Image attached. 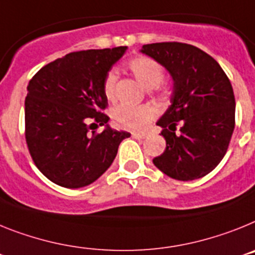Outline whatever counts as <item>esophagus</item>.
Masks as SVG:
<instances>
[{
	"instance_id": "34e87169",
	"label": "esophagus",
	"mask_w": 255,
	"mask_h": 255,
	"mask_svg": "<svg viewBox=\"0 0 255 255\" xmlns=\"http://www.w3.org/2000/svg\"><path fill=\"white\" fill-rule=\"evenodd\" d=\"M130 136L133 137V138H136V140H142V138H145V134L136 133V132H133V133L130 134Z\"/></svg>"
}]
</instances>
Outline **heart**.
<instances>
[{"label": "heart", "instance_id": "b5f03b06", "mask_svg": "<svg viewBox=\"0 0 255 255\" xmlns=\"http://www.w3.org/2000/svg\"><path fill=\"white\" fill-rule=\"evenodd\" d=\"M127 68L134 78L147 90L156 88L164 79V72L156 61L147 56H136L127 63ZM117 73L110 70L104 79V94L108 100L115 99L117 88ZM158 110L152 105L133 106L121 104L113 110V121L122 129L142 132L156 118Z\"/></svg>", "mask_w": 255, "mask_h": 255}]
</instances>
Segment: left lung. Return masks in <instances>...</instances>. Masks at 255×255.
<instances>
[{
	"label": "left lung",
	"instance_id": "1",
	"mask_svg": "<svg viewBox=\"0 0 255 255\" xmlns=\"http://www.w3.org/2000/svg\"><path fill=\"white\" fill-rule=\"evenodd\" d=\"M142 54L173 78L170 106L156 125L165 151L152 163L178 181L207 176L220 164L235 128V96L221 65L200 48L181 42L143 45Z\"/></svg>",
	"mask_w": 255,
	"mask_h": 255
}]
</instances>
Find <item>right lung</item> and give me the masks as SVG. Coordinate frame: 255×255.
<instances>
[{
  "mask_svg": "<svg viewBox=\"0 0 255 255\" xmlns=\"http://www.w3.org/2000/svg\"><path fill=\"white\" fill-rule=\"evenodd\" d=\"M127 46L77 51L33 75L26 87L25 141L43 176L68 189L85 187L112 165L128 132L108 126L104 79ZM99 125L107 128L97 134Z\"/></svg>",
  "mask_w": 255,
  "mask_h": 255,
  "instance_id": "1",
  "label": "right lung"
}]
</instances>
